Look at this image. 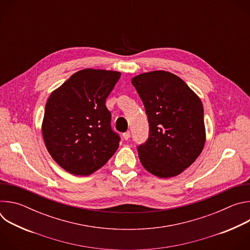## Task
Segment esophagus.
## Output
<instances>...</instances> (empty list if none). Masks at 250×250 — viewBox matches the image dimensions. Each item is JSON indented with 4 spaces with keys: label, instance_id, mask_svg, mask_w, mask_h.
Returning <instances> with one entry per match:
<instances>
[{
    "label": "esophagus",
    "instance_id": "34e87169",
    "mask_svg": "<svg viewBox=\"0 0 250 250\" xmlns=\"http://www.w3.org/2000/svg\"><path fill=\"white\" fill-rule=\"evenodd\" d=\"M129 136H130V132L129 131H126V132L123 133V137H124L125 140H127L129 138Z\"/></svg>",
    "mask_w": 250,
    "mask_h": 250
}]
</instances>
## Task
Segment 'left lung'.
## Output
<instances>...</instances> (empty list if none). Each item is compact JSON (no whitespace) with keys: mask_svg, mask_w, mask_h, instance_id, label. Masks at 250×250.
<instances>
[{"mask_svg":"<svg viewBox=\"0 0 250 250\" xmlns=\"http://www.w3.org/2000/svg\"><path fill=\"white\" fill-rule=\"evenodd\" d=\"M144 102L149 137L137 147L148 172L169 178L179 175L201 154L205 141L203 104L180 78L157 70L131 79Z\"/></svg>","mask_w":250,"mask_h":250,"instance_id":"8db88e82","label":"left lung"}]
</instances>
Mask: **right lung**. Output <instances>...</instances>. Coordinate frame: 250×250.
Segmentation results:
<instances>
[{"mask_svg": "<svg viewBox=\"0 0 250 250\" xmlns=\"http://www.w3.org/2000/svg\"><path fill=\"white\" fill-rule=\"evenodd\" d=\"M121 73L83 69L54 90L45 104L42 131L54 161L73 175L88 176L117 151L120 136L105 106Z\"/></svg>", "mask_w": 250, "mask_h": 250, "instance_id": "right-lung-1", "label": "right lung"}]
</instances>
